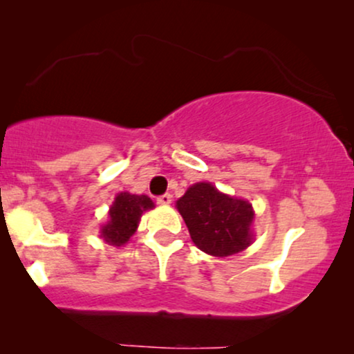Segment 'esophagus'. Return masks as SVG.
Listing matches in <instances>:
<instances>
[{"label":"esophagus","mask_w":354,"mask_h":354,"mask_svg":"<svg viewBox=\"0 0 354 354\" xmlns=\"http://www.w3.org/2000/svg\"><path fill=\"white\" fill-rule=\"evenodd\" d=\"M171 201H172V196L169 195V193H166V195H161V196H158V205L167 206V205H171Z\"/></svg>","instance_id":"1"}]
</instances>
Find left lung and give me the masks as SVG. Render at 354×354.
Wrapping results in <instances>:
<instances>
[{"instance_id": "1", "label": "left lung", "mask_w": 354, "mask_h": 354, "mask_svg": "<svg viewBox=\"0 0 354 354\" xmlns=\"http://www.w3.org/2000/svg\"><path fill=\"white\" fill-rule=\"evenodd\" d=\"M177 209L198 248L224 258L253 243V206L240 198L221 193L209 182H198L177 200Z\"/></svg>"}]
</instances>
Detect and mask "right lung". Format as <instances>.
I'll list each match as a JSON object with an SVG mask.
<instances>
[{
    "label": "right lung",
    "mask_w": 354,
    "mask_h": 354,
    "mask_svg": "<svg viewBox=\"0 0 354 354\" xmlns=\"http://www.w3.org/2000/svg\"><path fill=\"white\" fill-rule=\"evenodd\" d=\"M154 203L147 195H132L120 192L109 207L108 224L101 227L100 234L106 243L120 246L129 241L140 224V217L145 211L153 209Z\"/></svg>",
    "instance_id": "add662e5"
}]
</instances>
